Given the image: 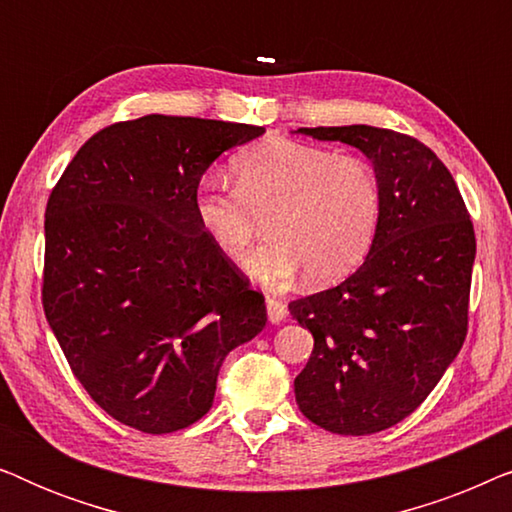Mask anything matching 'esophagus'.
I'll list each match as a JSON object with an SVG mask.
<instances>
[{"instance_id": "esophagus-1", "label": "esophagus", "mask_w": 512, "mask_h": 512, "mask_svg": "<svg viewBox=\"0 0 512 512\" xmlns=\"http://www.w3.org/2000/svg\"><path fill=\"white\" fill-rule=\"evenodd\" d=\"M265 307H268L270 324H282V321L289 317V310H286V305L282 303V300L268 298V300H265Z\"/></svg>"}]
</instances>
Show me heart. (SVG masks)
Instances as JSON below:
<instances>
[{
    "mask_svg": "<svg viewBox=\"0 0 512 512\" xmlns=\"http://www.w3.org/2000/svg\"><path fill=\"white\" fill-rule=\"evenodd\" d=\"M235 188L202 179L193 209L202 233L230 261H242L265 219L270 240L249 258L251 275L284 286L331 284L368 256L380 219V186L366 160L319 146L268 139L230 163Z\"/></svg>",
    "mask_w": 512,
    "mask_h": 512,
    "instance_id": "b5f03b06",
    "label": "heart"
}]
</instances>
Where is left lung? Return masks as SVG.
<instances>
[{"instance_id": "1", "label": "left lung", "mask_w": 512, "mask_h": 512, "mask_svg": "<svg viewBox=\"0 0 512 512\" xmlns=\"http://www.w3.org/2000/svg\"><path fill=\"white\" fill-rule=\"evenodd\" d=\"M373 163L380 219L352 277L289 303L314 338L296 403L321 429L368 436L415 412L468 331L475 233L452 174L429 146L373 125L298 128Z\"/></svg>"}]
</instances>
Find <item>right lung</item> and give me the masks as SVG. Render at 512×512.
<instances>
[{
	"instance_id": "right-lung-1",
	"label": "right lung",
	"mask_w": 512,
	"mask_h": 512,
	"mask_svg": "<svg viewBox=\"0 0 512 512\" xmlns=\"http://www.w3.org/2000/svg\"><path fill=\"white\" fill-rule=\"evenodd\" d=\"M265 128L151 114L88 139L46 205L44 312L76 380L144 433L214 403L228 352L263 331V293L202 233L207 167Z\"/></svg>"
}]
</instances>
